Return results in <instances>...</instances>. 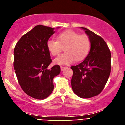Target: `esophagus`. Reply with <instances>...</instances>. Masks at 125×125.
Instances as JSON below:
<instances>
[{
  "label": "esophagus",
  "mask_w": 125,
  "mask_h": 125,
  "mask_svg": "<svg viewBox=\"0 0 125 125\" xmlns=\"http://www.w3.org/2000/svg\"><path fill=\"white\" fill-rule=\"evenodd\" d=\"M66 68V67H63V66H60V70H61L62 71H63Z\"/></svg>",
  "instance_id": "obj_1"
}]
</instances>
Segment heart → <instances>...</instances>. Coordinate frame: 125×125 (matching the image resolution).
Segmentation results:
<instances>
[{
  "instance_id": "1",
  "label": "heart",
  "mask_w": 125,
  "mask_h": 125,
  "mask_svg": "<svg viewBox=\"0 0 125 125\" xmlns=\"http://www.w3.org/2000/svg\"><path fill=\"white\" fill-rule=\"evenodd\" d=\"M46 46L51 55L55 56L65 49V53L59 55L54 60L56 65H70L76 61L84 60L90 51L91 43L86 35H80L72 30L61 32L57 40L49 39Z\"/></svg>"
}]
</instances>
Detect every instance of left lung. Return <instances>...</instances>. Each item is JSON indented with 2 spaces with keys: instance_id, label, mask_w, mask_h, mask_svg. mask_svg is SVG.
I'll return each mask as SVG.
<instances>
[{
  "instance_id": "1",
  "label": "left lung",
  "mask_w": 125,
  "mask_h": 125,
  "mask_svg": "<svg viewBox=\"0 0 125 125\" xmlns=\"http://www.w3.org/2000/svg\"><path fill=\"white\" fill-rule=\"evenodd\" d=\"M89 37L91 49L86 59L73 71L71 87L77 95L88 99L98 95L105 86L111 73L110 50L102 37L81 27Z\"/></svg>"
}]
</instances>
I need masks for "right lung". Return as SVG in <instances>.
I'll use <instances>...</instances> for the list:
<instances>
[{
    "label": "right lung",
    "instance_id": "add662e5",
    "mask_svg": "<svg viewBox=\"0 0 125 125\" xmlns=\"http://www.w3.org/2000/svg\"><path fill=\"white\" fill-rule=\"evenodd\" d=\"M54 30L37 25L19 40L14 50V68L20 86L28 95L39 100L51 94L54 77L60 73L58 65L47 68L52 60L46 43Z\"/></svg>",
    "mask_w": 125,
    "mask_h": 125
}]
</instances>
